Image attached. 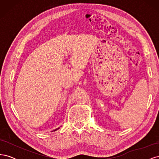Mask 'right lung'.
<instances>
[{"label": "right lung", "instance_id": "obj_1", "mask_svg": "<svg viewBox=\"0 0 159 159\" xmlns=\"http://www.w3.org/2000/svg\"><path fill=\"white\" fill-rule=\"evenodd\" d=\"M58 129H60V127H58V128H57V129H54V131H56V130H57Z\"/></svg>", "mask_w": 159, "mask_h": 159}]
</instances>
